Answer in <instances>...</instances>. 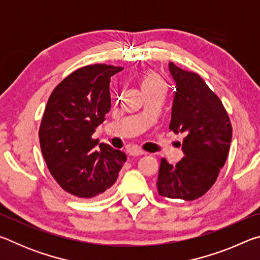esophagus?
I'll list each match as a JSON object with an SVG mask.
<instances>
[{
	"label": "esophagus",
	"instance_id": "obj_1",
	"mask_svg": "<svg viewBox=\"0 0 260 260\" xmlns=\"http://www.w3.org/2000/svg\"><path fill=\"white\" fill-rule=\"evenodd\" d=\"M128 153H129V156L136 157V156L144 155V151L140 150V149H138V148H131V149H128Z\"/></svg>",
	"mask_w": 260,
	"mask_h": 260
}]
</instances>
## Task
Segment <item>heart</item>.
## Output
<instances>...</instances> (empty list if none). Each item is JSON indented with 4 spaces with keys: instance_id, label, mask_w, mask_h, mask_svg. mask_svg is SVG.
Listing matches in <instances>:
<instances>
[{
    "instance_id": "heart-1",
    "label": "heart",
    "mask_w": 260,
    "mask_h": 260,
    "mask_svg": "<svg viewBox=\"0 0 260 260\" xmlns=\"http://www.w3.org/2000/svg\"><path fill=\"white\" fill-rule=\"evenodd\" d=\"M157 87H164V81H162V79L158 76L157 73L151 71L144 74L142 77V80H141V88H142V90L151 89V88Z\"/></svg>"
}]
</instances>
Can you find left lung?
<instances>
[{"instance_id": "1", "label": "left lung", "mask_w": 260, "mask_h": 260, "mask_svg": "<svg viewBox=\"0 0 260 260\" xmlns=\"http://www.w3.org/2000/svg\"><path fill=\"white\" fill-rule=\"evenodd\" d=\"M175 91L170 129L186 135L184 157L174 166L160 161L157 188L172 200L200 199L213 186L225 165L232 141V125L221 101L199 74L169 63Z\"/></svg>"}]
</instances>
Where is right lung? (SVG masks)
<instances>
[{"instance_id":"obj_1","label":"right lung","mask_w":260,"mask_h":260,"mask_svg":"<svg viewBox=\"0 0 260 260\" xmlns=\"http://www.w3.org/2000/svg\"><path fill=\"white\" fill-rule=\"evenodd\" d=\"M122 68L78 69L52 91L39 138L48 170L59 186L80 199L99 196L117 181L125 152L93 139L111 109L110 80Z\"/></svg>"}]
</instances>
